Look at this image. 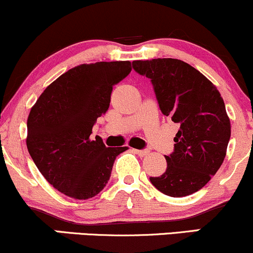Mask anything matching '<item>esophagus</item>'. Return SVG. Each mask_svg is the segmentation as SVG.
<instances>
[{"mask_svg": "<svg viewBox=\"0 0 253 253\" xmlns=\"http://www.w3.org/2000/svg\"><path fill=\"white\" fill-rule=\"evenodd\" d=\"M134 152L136 153L138 156L140 157H144V156H147L150 153L149 150H134Z\"/></svg>", "mask_w": 253, "mask_h": 253, "instance_id": "esophagus-1", "label": "esophagus"}]
</instances>
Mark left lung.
Here are the masks:
<instances>
[{
  "label": "left lung",
  "instance_id": "1",
  "mask_svg": "<svg viewBox=\"0 0 253 253\" xmlns=\"http://www.w3.org/2000/svg\"><path fill=\"white\" fill-rule=\"evenodd\" d=\"M132 64L139 75L151 80L162 113L179 125L173 152L165 156L167 170L150 181L168 196L196 193L221 167L231 138L221 95L207 77L179 59L157 58Z\"/></svg>",
  "mask_w": 253,
  "mask_h": 253
}]
</instances>
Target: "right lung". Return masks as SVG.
<instances>
[{"label":"right lung","mask_w":253,"mask_h":253,"mask_svg":"<svg viewBox=\"0 0 253 253\" xmlns=\"http://www.w3.org/2000/svg\"><path fill=\"white\" fill-rule=\"evenodd\" d=\"M130 70V62L82 64L52 82L32 107L28 152L46 181L66 196L97 195L109 181L115 158L127 150L107 147L90 134L109 108L113 85Z\"/></svg>","instance_id":"obj_1"}]
</instances>
